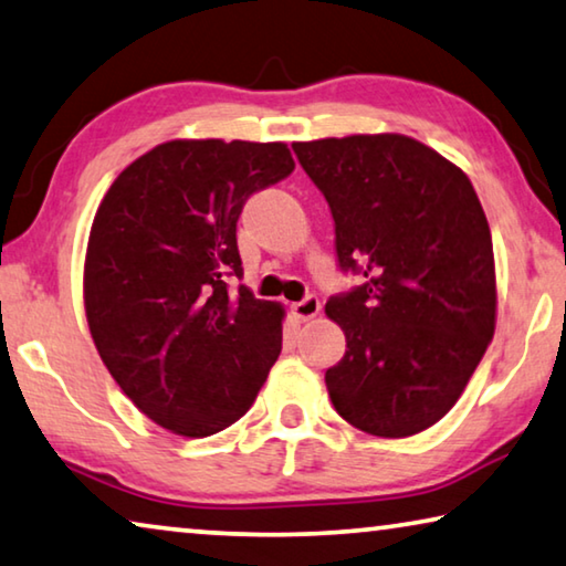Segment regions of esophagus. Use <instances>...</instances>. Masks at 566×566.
<instances>
[{
	"instance_id": "34e87169",
	"label": "esophagus",
	"mask_w": 566,
	"mask_h": 566,
	"mask_svg": "<svg viewBox=\"0 0 566 566\" xmlns=\"http://www.w3.org/2000/svg\"><path fill=\"white\" fill-rule=\"evenodd\" d=\"M319 310H322V304H319V300L315 297V294H307V297H304L302 302H294V304H292L294 317H300V319L317 317Z\"/></svg>"
}]
</instances>
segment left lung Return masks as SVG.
Masks as SVG:
<instances>
[{"mask_svg": "<svg viewBox=\"0 0 566 566\" xmlns=\"http://www.w3.org/2000/svg\"><path fill=\"white\" fill-rule=\"evenodd\" d=\"M335 219L339 269L365 282L325 304L345 357L325 373L349 426L406 438L461 398L496 327V266L469 176L400 133L292 143Z\"/></svg>", "mask_w": 566, "mask_h": 566, "instance_id": "1", "label": "left lung"}]
</instances>
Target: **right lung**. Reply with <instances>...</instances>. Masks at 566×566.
Returning <instances> with one entry per match:
<instances>
[{"label": "right lung", "mask_w": 566, "mask_h": 566, "mask_svg": "<svg viewBox=\"0 0 566 566\" xmlns=\"http://www.w3.org/2000/svg\"><path fill=\"white\" fill-rule=\"evenodd\" d=\"M294 170L286 143L168 140L103 196L85 254V315L113 380L184 438L229 428L282 353L284 307L241 276L237 221Z\"/></svg>", "instance_id": "right-lung-1"}]
</instances>
